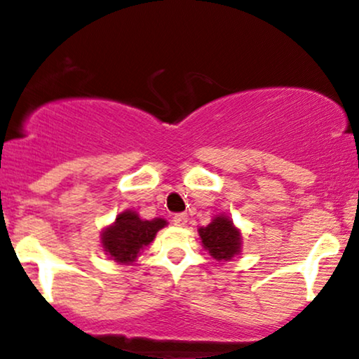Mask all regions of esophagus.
Returning a JSON list of instances; mask_svg holds the SVG:
<instances>
[{"mask_svg":"<svg viewBox=\"0 0 359 359\" xmlns=\"http://www.w3.org/2000/svg\"><path fill=\"white\" fill-rule=\"evenodd\" d=\"M187 221H189V216L185 212H179V214H175V216H174V224L180 226V228L187 224Z\"/></svg>","mask_w":359,"mask_h":359,"instance_id":"esophagus-1","label":"esophagus"}]
</instances>
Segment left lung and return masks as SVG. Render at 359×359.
<instances>
[{"instance_id": "1", "label": "left lung", "mask_w": 359, "mask_h": 359, "mask_svg": "<svg viewBox=\"0 0 359 359\" xmlns=\"http://www.w3.org/2000/svg\"><path fill=\"white\" fill-rule=\"evenodd\" d=\"M204 250L216 262H229L241 253L243 236L240 229L234 226L231 217L226 214L214 216L208 226L197 229Z\"/></svg>"}]
</instances>
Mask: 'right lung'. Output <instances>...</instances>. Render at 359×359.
<instances>
[{"label":"right lung","mask_w":359,"mask_h":359,"mask_svg":"<svg viewBox=\"0 0 359 359\" xmlns=\"http://www.w3.org/2000/svg\"><path fill=\"white\" fill-rule=\"evenodd\" d=\"M167 221L162 217L155 219H142L137 211L119 212L114 222L106 226L100 234L101 248L104 255L119 265H131L137 262L142 251L150 246L156 233L165 228Z\"/></svg>","instance_id":"1"}]
</instances>
